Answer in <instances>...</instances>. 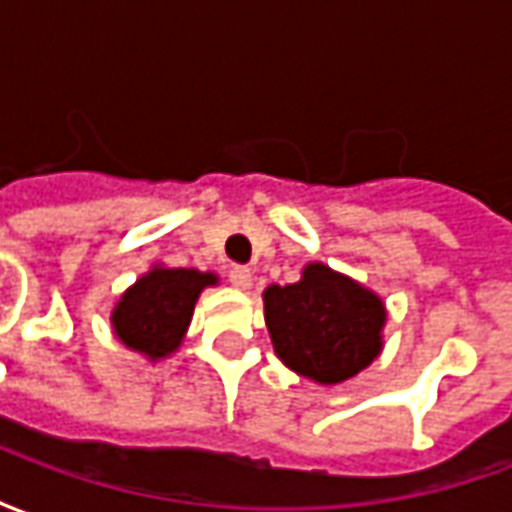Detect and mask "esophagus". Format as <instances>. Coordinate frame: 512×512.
<instances>
[{
  "mask_svg": "<svg viewBox=\"0 0 512 512\" xmlns=\"http://www.w3.org/2000/svg\"><path fill=\"white\" fill-rule=\"evenodd\" d=\"M230 282H233V288L249 290L252 288V271L246 266H233L230 268Z\"/></svg>",
  "mask_w": 512,
  "mask_h": 512,
  "instance_id": "34e87169",
  "label": "esophagus"
}]
</instances>
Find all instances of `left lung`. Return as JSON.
Instances as JSON below:
<instances>
[{"label": "left lung", "mask_w": 512, "mask_h": 512, "mask_svg": "<svg viewBox=\"0 0 512 512\" xmlns=\"http://www.w3.org/2000/svg\"><path fill=\"white\" fill-rule=\"evenodd\" d=\"M274 351L299 376L343 384L384 348V301L356 279L310 263L293 285L263 293Z\"/></svg>", "instance_id": "8db88e82"}]
</instances>
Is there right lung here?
I'll use <instances>...</instances> for the list:
<instances>
[{
    "label": "right lung",
    "mask_w": 512,
    "mask_h": 512,
    "mask_svg": "<svg viewBox=\"0 0 512 512\" xmlns=\"http://www.w3.org/2000/svg\"><path fill=\"white\" fill-rule=\"evenodd\" d=\"M219 279L197 268L153 266L120 296L112 310L117 340L150 362L175 354L186 337L194 304Z\"/></svg>",
    "instance_id": "right-lung-1"
}]
</instances>
